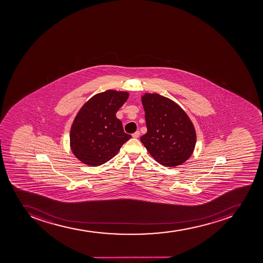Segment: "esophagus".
<instances>
[{
    "label": "esophagus",
    "instance_id": "esophagus-1",
    "mask_svg": "<svg viewBox=\"0 0 263 263\" xmlns=\"http://www.w3.org/2000/svg\"><path fill=\"white\" fill-rule=\"evenodd\" d=\"M140 131H136V132L134 133L133 134L132 136L133 138H135V139H137V138L140 137Z\"/></svg>",
    "mask_w": 263,
    "mask_h": 263
}]
</instances>
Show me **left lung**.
Here are the masks:
<instances>
[{"label": "left lung", "mask_w": 263, "mask_h": 263, "mask_svg": "<svg viewBox=\"0 0 263 263\" xmlns=\"http://www.w3.org/2000/svg\"><path fill=\"white\" fill-rule=\"evenodd\" d=\"M147 133L140 138L151 156L161 165L175 167L193 155L197 135L189 115L177 102L158 93L141 97Z\"/></svg>", "instance_id": "8db88e82"}]
</instances>
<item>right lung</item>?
Here are the masks:
<instances>
[{
  "label": "right lung",
  "mask_w": 263,
  "mask_h": 263,
  "mask_svg": "<svg viewBox=\"0 0 263 263\" xmlns=\"http://www.w3.org/2000/svg\"><path fill=\"white\" fill-rule=\"evenodd\" d=\"M128 96L127 91L107 90L93 96L80 108L70 128V146L81 162L91 166L102 165L130 139L116 117Z\"/></svg>",
  "instance_id": "1"
}]
</instances>
